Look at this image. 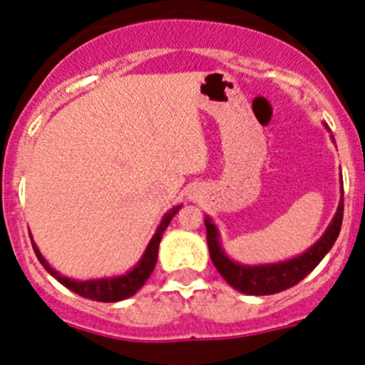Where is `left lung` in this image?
Here are the masks:
<instances>
[{"label": "left lung", "mask_w": 365, "mask_h": 365, "mask_svg": "<svg viewBox=\"0 0 365 365\" xmlns=\"http://www.w3.org/2000/svg\"><path fill=\"white\" fill-rule=\"evenodd\" d=\"M329 131V126L324 124ZM332 142L334 137L331 135ZM343 222V180H341V197H339L338 210L334 218L331 220L329 227L322 234V237L312 247H308L305 253L294 256L291 259H284L277 263H267V265H242L228 258L225 250L220 244V232L213 220L206 215L204 225H206V239L210 247L211 262L220 272L223 279L230 284L234 289L241 291L244 294L251 296H265L275 294L284 289L296 286L299 280H303L322 262V258L331 251L332 244L338 239Z\"/></svg>", "instance_id": "obj_1"}]
</instances>
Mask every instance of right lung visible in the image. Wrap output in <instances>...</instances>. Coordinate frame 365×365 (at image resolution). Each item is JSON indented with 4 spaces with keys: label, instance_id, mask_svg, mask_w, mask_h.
Segmentation results:
<instances>
[{
    "label": "right lung",
    "instance_id": "1",
    "mask_svg": "<svg viewBox=\"0 0 365 365\" xmlns=\"http://www.w3.org/2000/svg\"><path fill=\"white\" fill-rule=\"evenodd\" d=\"M182 207V204L175 206L173 210L168 211L166 215L163 216L161 223L158 225V230L155 234L152 235V239L147 244L145 253L142 255L140 262L135 265L131 270H128L126 274L123 275H115V277H103V279H90V280H78V279H71L66 277V275L58 274L57 270L50 267V263L43 258L41 251L38 250L33 241V235H31V242H33V250L36 256H38L39 263L46 268V272L50 275H53L55 279L58 280L62 286H66L67 289L74 291L76 294L83 296V298L88 299H95V302H103V303H114V302H121V299L130 298L133 296L140 287L145 284V280L150 277L152 270H154L155 262H158V251H159V242L163 239V232L166 230L168 225H170L171 218L178 213V210Z\"/></svg>",
    "mask_w": 365,
    "mask_h": 365
}]
</instances>
